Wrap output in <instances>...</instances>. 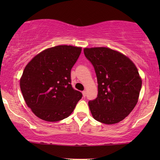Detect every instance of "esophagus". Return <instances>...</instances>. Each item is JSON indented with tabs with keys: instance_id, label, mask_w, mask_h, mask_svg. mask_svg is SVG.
I'll use <instances>...</instances> for the list:
<instances>
[{
	"instance_id": "esophagus-1",
	"label": "esophagus",
	"mask_w": 160,
	"mask_h": 160,
	"mask_svg": "<svg viewBox=\"0 0 160 160\" xmlns=\"http://www.w3.org/2000/svg\"><path fill=\"white\" fill-rule=\"evenodd\" d=\"M82 95H83V96H84V97H86V95H87L86 91H83L82 92Z\"/></svg>"
}]
</instances>
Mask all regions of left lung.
<instances>
[{"mask_svg":"<svg viewBox=\"0 0 160 160\" xmlns=\"http://www.w3.org/2000/svg\"><path fill=\"white\" fill-rule=\"evenodd\" d=\"M97 76L98 93L89 101L94 119L106 124L121 122L136 106L142 80L132 60L107 47L84 48Z\"/></svg>","mask_w":160,"mask_h":160,"instance_id":"obj_1","label":"left lung"}]
</instances>
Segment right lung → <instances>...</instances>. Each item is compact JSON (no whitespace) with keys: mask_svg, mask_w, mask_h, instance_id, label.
<instances>
[{"mask_svg":"<svg viewBox=\"0 0 160 160\" xmlns=\"http://www.w3.org/2000/svg\"><path fill=\"white\" fill-rule=\"evenodd\" d=\"M82 48L60 45L43 50L28 62L20 78L26 104L36 117L47 122L68 117L82 92L72 87L71 71Z\"/></svg>","mask_w":160,"mask_h":160,"instance_id":"1","label":"right lung"}]
</instances>
